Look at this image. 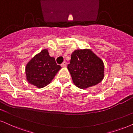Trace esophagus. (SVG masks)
<instances>
[{"mask_svg":"<svg viewBox=\"0 0 133 133\" xmlns=\"http://www.w3.org/2000/svg\"><path fill=\"white\" fill-rule=\"evenodd\" d=\"M67 64H67V63L65 61H64L63 63L61 64V66L62 67H65L67 65Z\"/></svg>","mask_w":133,"mask_h":133,"instance_id":"esophagus-1","label":"esophagus"}]
</instances>
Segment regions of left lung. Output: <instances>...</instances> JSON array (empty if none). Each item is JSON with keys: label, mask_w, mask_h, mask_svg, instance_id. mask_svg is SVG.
<instances>
[{"label": "left lung", "mask_w": 133, "mask_h": 133, "mask_svg": "<svg viewBox=\"0 0 133 133\" xmlns=\"http://www.w3.org/2000/svg\"><path fill=\"white\" fill-rule=\"evenodd\" d=\"M68 69L73 83L80 89L95 86L104 76L103 61L90 49L75 50Z\"/></svg>", "instance_id": "obj_1"}]
</instances>
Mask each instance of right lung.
<instances>
[{"label":"right lung","mask_w":133,"mask_h":133,"mask_svg":"<svg viewBox=\"0 0 133 133\" xmlns=\"http://www.w3.org/2000/svg\"><path fill=\"white\" fill-rule=\"evenodd\" d=\"M61 68L55 59L50 56L48 50H43L27 64L26 79L37 88H43L52 81Z\"/></svg>","instance_id":"add662e5"}]
</instances>
